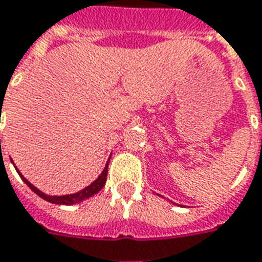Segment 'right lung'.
Returning <instances> with one entry per match:
<instances>
[{
	"instance_id": "right-lung-1",
	"label": "right lung",
	"mask_w": 262,
	"mask_h": 262,
	"mask_svg": "<svg viewBox=\"0 0 262 262\" xmlns=\"http://www.w3.org/2000/svg\"><path fill=\"white\" fill-rule=\"evenodd\" d=\"M108 165H109V160H108V163H106V167L103 168V171L101 172V175H99L98 178H97V179L90 184V186H87V187H84L83 190H80V191L75 192V194H68V195H48V194H43V192L40 191V190H38L35 186H32V184L30 183V182H28V180L26 179L21 173H20V171L17 169V168H16V171H17V173L20 175V178L24 180V183L27 184L28 187L31 188L36 195H39L40 198H43L45 201L52 202V204H57V205H74V204H79V202H82V201L93 196L94 194H97V192H98L103 186H105L106 175H108Z\"/></svg>"
}]
</instances>
